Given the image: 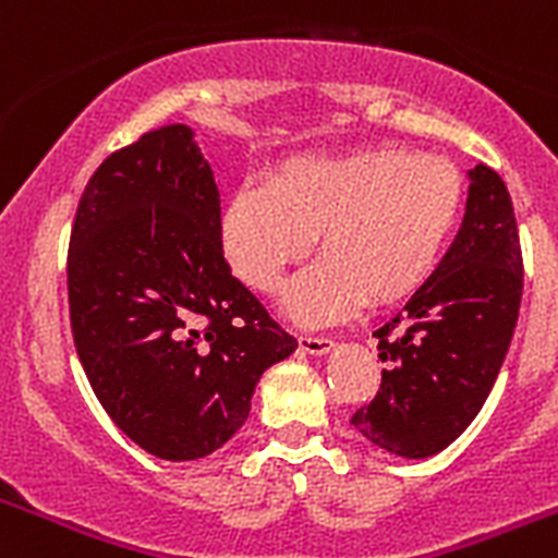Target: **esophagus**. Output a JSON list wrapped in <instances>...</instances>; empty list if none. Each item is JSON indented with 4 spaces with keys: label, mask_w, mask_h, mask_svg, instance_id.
<instances>
[{
    "label": "esophagus",
    "mask_w": 558,
    "mask_h": 558,
    "mask_svg": "<svg viewBox=\"0 0 558 558\" xmlns=\"http://www.w3.org/2000/svg\"><path fill=\"white\" fill-rule=\"evenodd\" d=\"M299 347H302L307 354H327L329 349L335 347V340L332 338H315V335H302V338H299Z\"/></svg>",
    "instance_id": "34e87169"
}]
</instances>
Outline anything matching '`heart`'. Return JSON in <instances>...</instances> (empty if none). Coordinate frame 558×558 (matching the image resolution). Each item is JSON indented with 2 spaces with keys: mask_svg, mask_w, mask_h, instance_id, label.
<instances>
[{
  "mask_svg": "<svg viewBox=\"0 0 558 558\" xmlns=\"http://www.w3.org/2000/svg\"><path fill=\"white\" fill-rule=\"evenodd\" d=\"M466 181L445 156L368 147L290 159L268 186H240L220 215V245L254 293L274 295L313 248L322 259L290 288L295 322L329 324L354 307H393L430 282L463 215Z\"/></svg>",
  "mask_w": 558,
  "mask_h": 558,
  "instance_id": "heart-1",
  "label": "heart"
}]
</instances>
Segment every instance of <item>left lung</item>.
<instances>
[{
    "label": "left lung",
    "instance_id": "8db88e82",
    "mask_svg": "<svg viewBox=\"0 0 558 558\" xmlns=\"http://www.w3.org/2000/svg\"><path fill=\"white\" fill-rule=\"evenodd\" d=\"M461 231L425 288L374 332L391 366L352 425L405 458L452 445L495 386L522 299V248L511 195L492 167L470 172Z\"/></svg>",
    "mask_w": 558,
    "mask_h": 558
}]
</instances>
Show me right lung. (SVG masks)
<instances>
[{"mask_svg": "<svg viewBox=\"0 0 558 558\" xmlns=\"http://www.w3.org/2000/svg\"><path fill=\"white\" fill-rule=\"evenodd\" d=\"M66 288L95 397L165 461L223 447L245 425L265 368L299 347L231 276L215 172L184 125L142 133L88 179Z\"/></svg>", "mask_w": 558, "mask_h": 558, "instance_id": "right-lung-1", "label": "right lung"}]
</instances>
